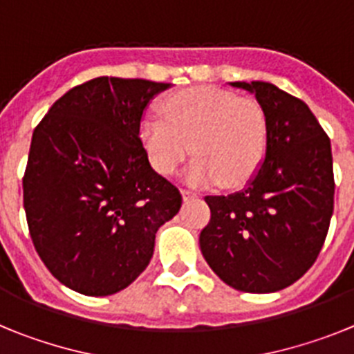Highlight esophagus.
<instances>
[{"instance_id":"34e87169","label":"esophagus","mask_w":354,"mask_h":354,"mask_svg":"<svg viewBox=\"0 0 354 354\" xmlns=\"http://www.w3.org/2000/svg\"><path fill=\"white\" fill-rule=\"evenodd\" d=\"M183 200L184 202H189V200H195L196 198V193H193V192H187V189H183Z\"/></svg>"}]
</instances>
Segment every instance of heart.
Instances as JSON below:
<instances>
[{"label": "heart", "mask_w": 354, "mask_h": 354, "mask_svg": "<svg viewBox=\"0 0 354 354\" xmlns=\"http://www.w3.org/2000/svg\"><path fill=\"white\" fill-rule=\"evenodd\" d=\"M159 111L161 117H143L138 133L158 174H175L189 150L195 154L184 171L189 186L236 187L261 168L270 124L257 101L214 86H193L165 97Z\"/></svg>", "instance_id": "b5f03b06"}]
</instances>
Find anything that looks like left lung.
I'll list each match as a JSON object with an SVG mask.
<instances>
[{"instance_id":"left-lung-1","label":"left lung","mask_w":354,"mask_h":354,"mask_svg":"<svg viewBox=\"0 0 354 354\" xmlns=\"http://www.w3.org/2000/svg\"><path fill=\"white\" fill-rule=\"evenodd\" d=\"M253 93L270 124L261 168L241 192L205 196L211 221L200 232L202 255L227 286L277 292L310 270L333 214L330 138L310 108L264 81H236Z\"/></svg>"}]
</instances>
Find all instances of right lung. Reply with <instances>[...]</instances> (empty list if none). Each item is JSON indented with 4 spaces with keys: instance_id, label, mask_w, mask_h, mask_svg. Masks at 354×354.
<instances>
[{
    "instance_id": "add662e5",
    "label": "right lung",
    "mask_w": 354,
    "mask_h": 354,
    "mask_svg": "<svg viewBox=\"0 0 354 354\" xmlns=\"http://www.w3.org/2000/svg\"><path fill=\"white\" fill-rule=\"evenodd\" d=\"M168 83L95 77L62 95L31 138L24 211L53 277L86 296L126 289L149 266L156 232L183 205L140 142L147 106Z\"/></svg>"
}]
</instances>
